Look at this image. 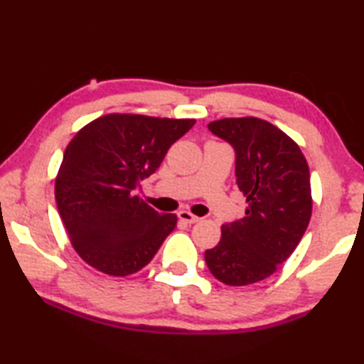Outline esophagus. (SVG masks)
Returning <instances> with one entry per match:
<instances>
[{"label":"esophagus","instance_id":"obj_1","mask_svg":"<svg viewBox=\"0 0 364 364\" xmlns=\"http://www.w3.org/2000/svg\"><path fill=\"white\" fill-rule=\"evenodd\" d=\"M178 218H180L181 221H184V223H189V225H194V223H197V221L200 220L199 217H196V215H193V213L188 212V210H181L180 213H178Z\"/></svg>","mask_w":364,"mask_h":364}]
</instances>
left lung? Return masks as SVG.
Wrapping results in <instances>:
<instances>
[{
	"label": "left lung",
	"instance_id": "8db88e82",
	"mask_svg": "<svg viewBox=\"0 0 364 364\" xmlns=\"http://www.w3.org/2000/svg\"><path fill=\"white\" fill-rule=\"evenodd\" d=\"M208 130L236 151V183L245 217L221 226V239L205 250L210 273L228 286L268 278L291 257L311 218L310 170L299 144L267 120L230 117Z\"/></svg>",
	"mask_w": 364,
	"mask_h": 364
}]
</instances>
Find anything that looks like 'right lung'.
<instances>
[{
	"instance_id": "add662e5",
	"label": "right lung",
	"mask_w": 364,
	"mask_h": 364,
	"mask_svg": "<svg viewBox=\"0 0 364 364\" xmlns=\"http://www.w3.org/2000/svg\"><path fill=\"white\" fill-rule=\"evenodd\" d=\"M194 123L107 114L67 144L54 196L67 237L85 263L123 278L152 260L178 218L156 212L134 191Z\"/></svg>"
}]
</instances>
